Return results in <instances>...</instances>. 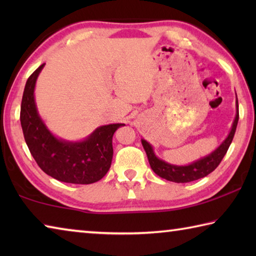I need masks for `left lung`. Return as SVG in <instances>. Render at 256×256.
I'll list each match as a JSON object with an SVG mask.
<instances>
[{"instance_id":"left-lung-1","label":"left lung","mask_w":256,"mask_h":256,"mask_svg":"<svg viewBox=\"0 0 256 256\" xmlns=\"http://www.w3.org/2000/svg\"><path fill=\"white\" fill-rule=\"evenodd\" d=\"M238 118H240V112H238V100L236 96V118L235 120H234L232 130L230 132H229L228 136L224 138V141L214 151V152L196 160V162L188 164V166H176V164H168L166 162H164V160L159 159L157 156L154 154L151 144L142 138V146H144V148L146 150L151 170H152L158 176L162 177V178L175 182V183H188V182L200 180L203 178V177H206V175H209L210 172H214L216 168L219 166V164L222 162V158L224 157V154H226L229 146H230L234 138V136H235Z\"/></svg>"}]
</instances>
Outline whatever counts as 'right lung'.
I'll list each match as a JSON object with an SVG mask.
<instances>
[{"label":"right lung","mask_w":256,"mask_h":256,"mask_svg":"<svg viewBox=\"0 0 256 256\" xmlns=\"http://www.w3.org/2000/svg\"><path fill=\"white\" fill-rule=\"evenodd\" d=\"M44 66L28 78L21 102L20 122L30 154L42 170L55 180L72 184L98 182L110 167L112 136L125 124L104 125L79 142L54 136L38 114L34 96L36 80Z\"/></svg>","instance_id":"right-lung-1"}]
</instances>
